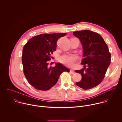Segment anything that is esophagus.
I'll list each match as a JSON object with an SVG mask.
<instances>
[{"label": "esophagus", "mask_w": 122, "mask_h": 122, "mask_svg": "<svg viewBox=\"0 0 122 122\" xmlns=\"http://www.w3.org/2000/svg\"><path fill=\"white\" fill-rule=\"evenodd\" d=\"M70 72L72 74H74L75 73V71L74 70H73V69H71L70 70Z\"/></svg>", "instance_id": "34e87169"}]
</instances>
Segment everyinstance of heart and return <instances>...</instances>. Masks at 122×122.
<instances>
[{
  "mask_svg": "<svg viewBox=\"0 0 122 122\" xmlns=\"http://www.w3.org/2000/svg\"><path fill=\"white\" fill-rule=\"evenodd\" d=\"M77 56L74 55H64L59 58V61L68 66H71L76 60Z\"/></svg>",
  "mask_w": 122,
  "mask_h": 122,
  "instance_id": "obj_1",
  "label": "heart"
}]
</instances>
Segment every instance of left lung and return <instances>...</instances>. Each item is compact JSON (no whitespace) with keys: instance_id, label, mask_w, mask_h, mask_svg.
I'll use <instances>...</instances> for the list:
<instances>
[{"instance_id":"8db88e82","label":"left lung","mask_w":122,"mask_h":122,"mask_svg":"<svg viewBox=\"0 0 122 122\" xmlns=\"http://www.w3.org/2000/svg\"><path fill=\"white\" fill-rule=\"evenodd\" d=\"M73 34L81 41L84 57L81 63L84 68L75 71L82 77L76 84L83 89H90L103 81L111 63V55L107 45L99 34L84 30L75 31Z\"/></svg>"}]
</instances>
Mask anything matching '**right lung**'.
<instances>
[{
	"instance_id": "1",
	"label": "right lung",
	"mask_w": 122,
	"mask_h": 122,
	"mask_svg": "<svg viewBox=\"0 0 122 122\" xmlns=\"http://www.w3.org/2000/svg\"><path fill=\"white\" fill-rule=\"evenodd\" d=\"M65 33L42 34L30 39L23 49L22 61L25 76L30 84L42 91L49 90L57 82L60 74L69 69L60 63L48 66L51 55L56 51L58 40Z\"/></svg>"
}]
</instances>
